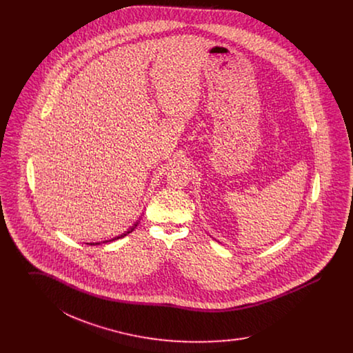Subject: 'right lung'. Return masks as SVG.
I'll use <instances>...</instances> for the list:
<instances>
[{
    "mask_svg": "<svg viewBox=\"0 0 353 353\" xmlns=\"http://www.w3.org/2000/svg\"><path fill=\"white\" fill-rule=\"evenodd\" d=\"M137 225H139V222H136V223H134V226H132V228H131L130 230H127L125 233H123V234L121 235H118V236H115V238H112V239H110V241H103V243H104V242H111V241H115V239H119V238H123V236H125V235L130 234L131 232H134V228H136ZM91 245H92V243H91ZM94 245H101V242H99V243L97 242V243H94Z\"/></svg>",
    "mask_w": 353,
    "mask_h": 353,
    "instance_id": "add662e5",
    "label": "right lung"
}]
</instances>
